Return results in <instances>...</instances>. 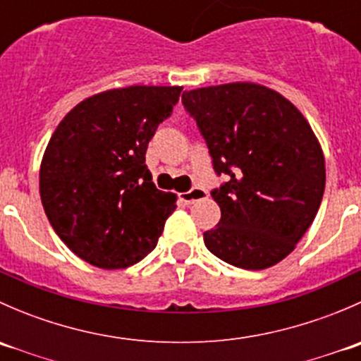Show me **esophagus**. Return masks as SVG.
Instances as JSON below:
<instances>
[{"label":"esophagus","instance_id":"obj_1","mask_svg":"<svg viewBox=\"0 0 361 361\" xmlns=\"http://www.w3.org/2000/svg\"><path fill=\"white\" fill-rule=\"evenodd\" d=\"M206 197H207V192L204 190V188H201V187H194V188H192V190L180 194V199L185 204H192V202L201 201V199H206Z\"/></svg>","mask_w":361,"mask_h":361}]
</instances>
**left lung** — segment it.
I'll return each mask as SVG.
<instances>
[{
    "label": "left lung",
    "mask_w": 361,
    "mask_h": 361,
    "mask_svg": "<svg viewBox=\"0 0 361 361\" xmlns=\"http://www.w3.org/2000/svg\"><path fill=\"white\" fill-rule=\"evenodd\" d=\"M214 171L221 218L206 248L234 267L262 271L288 257L314 221L325 192V155L305 116L255 82L185 90Z\"/></svg>",
    "instance_id": "left-lung-1"
}]
</instances>
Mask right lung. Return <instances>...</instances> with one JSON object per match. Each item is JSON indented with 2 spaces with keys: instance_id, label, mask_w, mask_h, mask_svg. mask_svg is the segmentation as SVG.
Wrapping results in <instances>:
<instances>
[{
  "instance_id": "right-lung-1",
  "label": "right lung",
  "mask_w": 361,
  "mask_h": 361,
  "mask_svg": "<svg viewBox=\"0 0 361 361\" xmlns=\"http://www.w3.org/2000/svg\"><path fill=\"white\" fill-rule=\"evenodd\" d=\"M181 90H104L76 104L54 130L39 166V195L56 234L87 264L126 269L157 246L176 194L155 187L145 154Z\"/></svg>"
}]
</instances>
